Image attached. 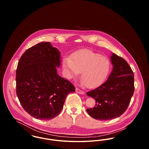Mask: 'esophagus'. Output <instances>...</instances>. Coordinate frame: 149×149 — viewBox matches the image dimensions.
<instances>
[{"mask_svg":"<svg viewBox=\"0 0 149 149\" xmlns=\"http://www.w3.org/2000/svg\"><path fill=\"white\" fill-rule=\"evenodd\" d=\"M76 92L78 93H79V94H85V92L84 91L80 90V89H79L78 88H76Z\"/></svg>","mask_w":149,"mask_h":149,"instance_id":"34e87169","label":"esophagus"}]
</instances>
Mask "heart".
<instances>
[{"label":"heart","mask_w":149,"mask_h":149,"mask_svg":"<svg viewBox=\"0 0 149 149\" xmlns=\"http://www.w3.org/2000/svg\"><path fill=\"white\" fill-rule=\"evenodd\" d=\"M63 66L69 77L81 72L82 83L94 88L106 79L111 69V63L106 56L92 50H83L72 55L71 58H64Z\"/></svg>","instance_id":"1"}]
</instances>
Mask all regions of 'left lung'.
Listing matches in <instances>:
<instances>
[{
  "label": "left lung",
  "mask_w": 149,
  "mask_h": 149,
  "mask_svg": "<svg viewBox=\"0 0 149 149\" xmlns=\"http://www.w3.org/2000/svg\"><path fill=\"white\" fill-rule=\"evenodd\" d=\"M113 70L106 81L86 93L96 104L86 111L95 120H107L118 117L127 109L134 93V74L125 60L113 53Z\"/></svg>",
  "instance_id": "1"
}]
</instances>
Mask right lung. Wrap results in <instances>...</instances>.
<instances>
[{
    "label": "right lung",
    "instance_id": "right-lung-1",
    "mask_svg": "<svg viewBox=\"0 0 149 149\" xmlns=\"http://www.w3.org/2000/svg\"><path fill=\"white\" fill-rule=\"evenodd\" d=\"M60 53L50 42H40L22 55L16 70V93L23 109L33 117L51 120L58 116L74 86L57 74Z\"/></svg>",
    "mask_w": 149,
    "mask_h": 149
}]
</instances>
